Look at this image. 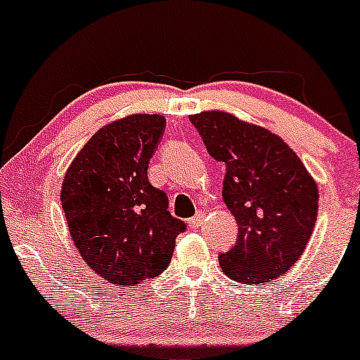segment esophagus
I'll return each mask as SVG.
<instances>
[{
    "label": "esophagus",
    "mask_w": 360,
    "mask_h": 360,
    "mask_svg": "<svg viewBox=\"0 0 360 360\" xmlns=\"http://www.w3.org/2000/svg\"><path fill=\"white\" fill-rule=\"evenodd\" d=\"M204 218H206L204 211H197L194 218L188 219V226H191V228H199L204 223Z\"/></svg>",
    "instance_id": "1"
}]
</instances>
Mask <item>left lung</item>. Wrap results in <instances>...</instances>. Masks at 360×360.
<instances>
[{
  "label": "left lung",
  "mask_w": 360,
  "mask_h": 360,
  "mask_svg": "<svg viewBox=\"0 0 360 360\" xmlns=\"http://www.w3.org/2000/svg\"><path fill=\"white\" fill-rule=\"evenodd\" d=\"M207 153L226 166L223 199L237 219L219 256L228 278L268 283L299 261L318 218V185L283 139L226 111L191 115Z\"/></svg>",
  "instance_id": "obj_1"
}]
</instances>
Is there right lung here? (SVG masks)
Listing matches in <instances>:
<instances>
[{
    "label": "right lung",
    "instance_id": "add662e5",
    "mask_svg": "<svg viewBox=\"0 0 360 360\" xmlns=\"http://www.w3.org/2000/svg\"><path fill=\"white\" fill-rule=\"evenodd\" d=\"M161 115H130L89 139L68 166L61 206L80 257L115 285L135 287L169 264L185 223L148 179L165 134Z\"/></svg>",
    "mask_w": 360,
    "mask_h": 360
}]
</instances>
